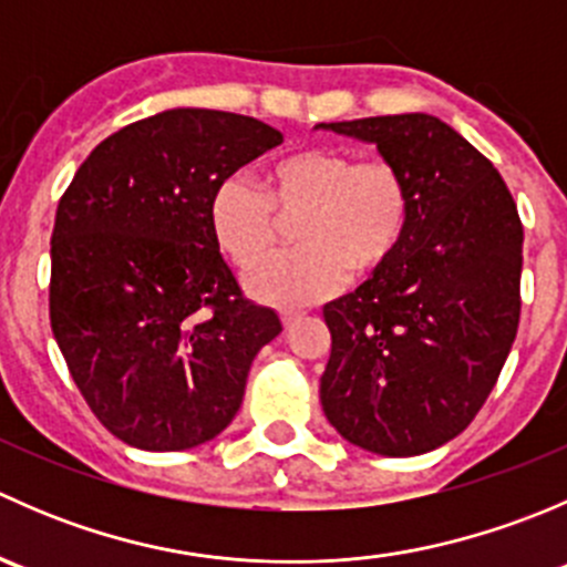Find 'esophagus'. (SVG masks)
<instances>
[{"instance_id":"obj_1","label":"esophagus","mask_w":567,"mask_h":567,"mask_svg":"<svg viewBox=\"0 0 567 567\" xmlns=\"http://www.w3.org/2000/svg\"><path fill=\"white\" fill-rule=\"evenodd\" d=\"M301 316H305V312L299 310H279V318H282L285 326H293L296 320H301Z\"/></svg>"}]
</instances>
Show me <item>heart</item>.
Masks as SVG:
<instances>
[{"label":"heart","instance_id":"heart-1","mask_svg":"<svg viewBox=\"0 0 567 567\" xmlns=\"http://www.w3.org/2000/svg\"><path fill=\"white\" fill-rule=\"evenodd\" d=\"M411 186L390 158H357L342 147H305L271 162L262 192L230 175L208 205L210 236L241 271L278 240V216L292 218L300 247L257 265L247 285L262 301L305 307L357 277L381 271L403 247Z\"/></svg>","mask_w":567,"mask_h":567}]
</instances>
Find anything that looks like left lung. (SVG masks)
I'll return each mask as SVG.
<instances>
[{
    "label": "left lung",
    "instance_id": "obj_1",
    "mask_svg": "<svg viewBox=\"0 0 567 567\" xmlns=\"http://www.w3.org/2000/svg\"><path fill=\"white\" fill-rule=\"evenodd\" d=\"M373 142L411 186L403 247L329 301L323 414L379 455H420L466 431L494 390L522 316L524 227L494 164L431 114L320 123Z\"/></svg>",
    "mask_w": 567,
    "mask_h": 567
}]
</instances>
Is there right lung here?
<instances>
[{"instance_id":"obj_1","label":"right lung","mask_w":567,"mask_h":567,"mask_svg":"<svg viewBox=\"0 0 567 567\" xmlns=\"http://www.w3.org/2000/svg\"><path fill=\"white\" fill-rule=\"evenodd\" d=\"M282 134L247 114L169 109L106 136L51 233V331L101 425L153 453L219 436L251 359L282 331L210 236V194Z\"/></svg>"}]
</instances>
